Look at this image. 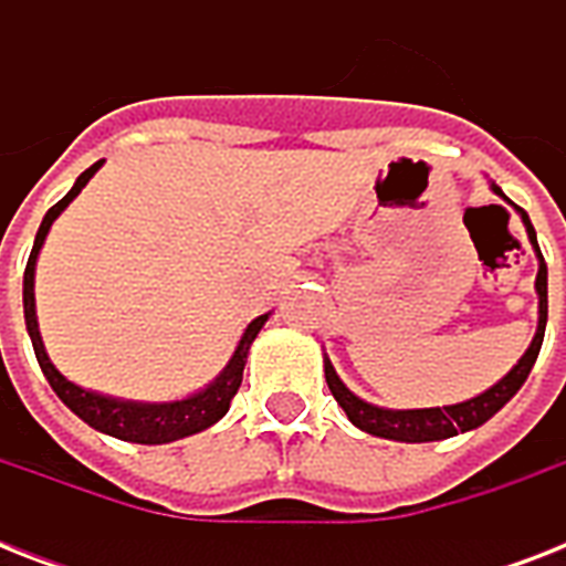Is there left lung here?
Returning <instances> with one entry per match:
<instances>
[{"instance_id":"8db88e82","label":"left lung","mask_w":566,"mask_h":566,"mask_svg":"<svg viewBox=\"0 0 566 566\" xmlns=\"http://www.w3.org/2000/svg\"><path fill=\"white\" fill-rule=\"evenodd\" d=\"M493 193H502L496 185H493ZM523 213V222H526L528 240L535 247L537 258H541V270H537V296H541V323H537V335L532 340V346L526 349V355L520 358L517 367L509 373V376L496 381L491 390H484L482 396L475 399H467V402L447 405V408H420V411H387V408H378V405L364 402L358 396L349 390V387L337 378L335 367L326 361V381L332 396L337 399V405L344 408L346 417L353 420V426H358L367 434H376V438L387 440H402V443H429V440H443L452 438L458 431H470L475 426H482L500 411L502 405L509 402L511 396L517 394L523 381L528 378L532 367L537 361V353H541V344H544V332H546V264L544 255H541V247H537L535 238V226L528 222V213L523 208H517Z\"/></svg>"}]
</instances>
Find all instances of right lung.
Wrapping results in <instances>:
<instances>
[{"label": "right lung", "mask_w": 566, "mask_h": 566, "mask_svg": "<svg viewBox=\"0 0 566 566\" xmlns=\"http://www.w3.org/2000/svg\"><path fill=\"white\" fill-rule=\"evenodd\" d=\"M102 167V161H96L93 167L75 179L73 190L55 202L46 211L43 222H40L38 238H34V247H31L29 264H25V275H22V308H25V328H29L31 346H34V355H38V364L43 376L49 378V385L57 394V399L75 413L82 417L87 426H93L96 431H105L111 438L132 440V443H170V440L188 438L196 431L208 429L213 422L226 417L231 399L238 394L240 381H243V367H247V353L255 335L264 326V317H258L249 323V328L240 337L238 349L231 355L229 367L213 378L211 385L199 390V394L181 399V402H164V405H144V402H123V399H111V396L91 394L84 387L73 385L70 378H64L55 370V364L49 361L46 349H43V340H40L38 332V314H34V261H38V252L46 240L49 226L55 222V217L64 211L66 205L73 202L78 190L91 181V176Z\"/></svg>", "instance_id": "add662e5"}]
</instances>
